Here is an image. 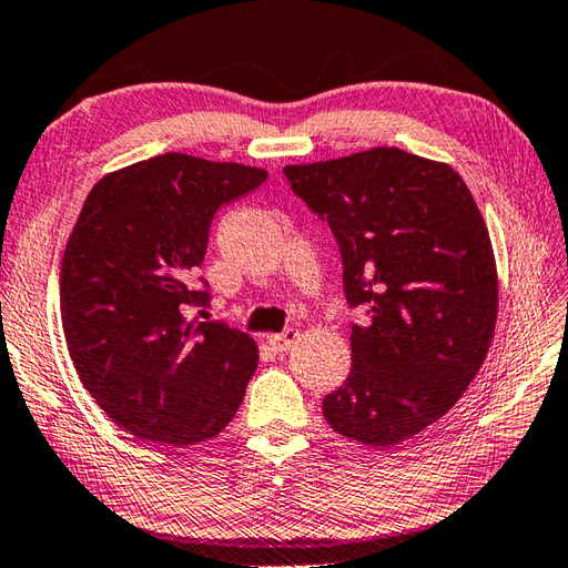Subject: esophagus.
I'll return each instance as SVG.
<instances>
[{
	"label": "esophagus",
	"instance_id": "obj_1",
	"mask_svg": "<svg viewBox=\"0 0 568 568\" xmlns=\"http://www.w3.org/2000/svg\"><path fill=\"white\" fill-rule=\"evenodd\" d=\"M300 338V332L297 328H285L283 334H271L268 336V346L275 351V353H283V351H290Z\"/></svg>",
	"mask_w": 568,
	"mask_h": 568
}]
</instances>
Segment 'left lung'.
Returning a JSON list of instances; mask_svg holds the SVG:
<instances>
[{"label":"left lung","instance_id":"left-lung-1","mask_svg":"<svg viewBox=\"0 0 568 568\" xmlns=\"http://www.w3.org/2000/svg\"><path fill=\"white\" fill-rule=\"evenodd\" d=\"M283 174L328 222L346 297L367 314L324 418L363 445L414 438L459 402L491 348L498 273L479 207L450 164L399 148L287 164Z\"/></svg>","mask_w":568,"mask_h":568}]
</instances>
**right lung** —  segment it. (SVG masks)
<instances>
[{
    "mask_svg": "<svg viewBox=\"0 0 568 568\" xmlns=\"http://www.w3.org/2000/svg\"><path fill=\"white\" fill-rule=\"evenodd\" d=\"M266 179V169L166 152L89 191L62 256L64 341L91 399L135 438L205 443L240 408L256 341L191 320L207 293L189 281L217 207Z\"/></svg>",
    "mask_w": 568,
    "mask_h": 568,
    "instance_id": "add662e5",
    "label": "right lung"
}]
</instances>
